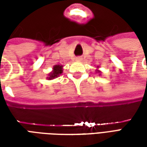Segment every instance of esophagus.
Segmentation results:
<instances>
[{"mask_svg":"<svg viewBox=\"0 0 147 147\" xmlns=\"http://www.w3.org/2000/svg\"><path fill=\"white\" fill-rule=\"evenodd\" d=\"M77 61H81L82 60H83V58L80 57H76V59Z\"/></svg>","mask_w":147,"mask_h":147,"instance_id":"esophagus-1","label":"esophagus"}]
</instances>
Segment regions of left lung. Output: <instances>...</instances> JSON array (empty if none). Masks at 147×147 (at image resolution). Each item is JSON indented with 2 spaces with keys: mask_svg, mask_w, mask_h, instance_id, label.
<instances>
[{
  "mask_svg": "<svg viewBox=\"0 0 147 147\" xmlns=\"http://www.w3.org/2000/svg\"><path fill=\"white\" fill-rule=\"evenodd\" d=\"M98 68H99V66H98V67H97V69H96V72L99 74L98 76H101V74H102V71L99 70Z\"/></svg>",
  "mask_w": 147,
  "mask_h": 147,
  "instance_id": "obj_1",
  "label": "left lung"
}]
</instances>
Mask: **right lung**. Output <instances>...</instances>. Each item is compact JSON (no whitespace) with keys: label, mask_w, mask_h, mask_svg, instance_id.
<instances>
[{"label":"right lung","mask_w":147,"mask_h":147,"mask_svg":"<svg viewBox=\"0 0 147 147\" xmlns=\"http://www.w3.org/2000/svg\"><path fill=\"white\" fill-rule=\"evenodd\" d=\"M63 73V65L61 64H56L53 67V70L51 72L48 74V76L46 77V79L48 80H52L53 79L57 78L60 75Z\"/></svg>","instance_id":"1"}]
</instances>
